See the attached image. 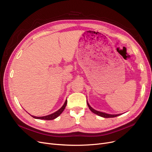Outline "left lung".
Segmentation results:
<instances>
[{
    "mask_svg": "<svg viewBox=\"0 0 152 152\" xmlns=\"http://www.w3.org/2000/svg\"><path fill=\"white\" fill-rule=\"evenodd\" d=\"M87 105H88L89 109L91 110V111H92V112H93L94 113L100 116H102V117H103V118H114V117H116L119 115H120V114L119 115H109V114H107L105 113H102V112H100V111H98L97 110H95L94 109H93L90 105L88 103H87Z\"/></svg>",
    "mask_w": 152,
    "mask_h": 152,
    "instance_id": "obj_1",
    "label": "left lung"
}]
</instances>
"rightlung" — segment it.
<instances>
[{
  "label": "right lung",
  "instance_id": "obj_1",
  "mask_svg": "<svg viewBox=\"0 0 152 152\" xmlns=\"http://www.w3.org/2000/svg\"><path fill=\"white\" fill-rule=\"evenodd\" d=\"M67 104V100L65 101V103H64V105L62 106V107L59 109L58 111H56V112L50 114L49 115H47V116H41V117H37V116H32V117H33L36 119H45V120H52V119H54L55 118H57L62 112L63 111V110H65L66 106Z\"/></svg>",
  "mask_w": 152,
  "mask_h": 152
}]
</instances>
